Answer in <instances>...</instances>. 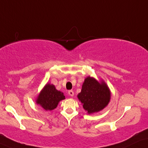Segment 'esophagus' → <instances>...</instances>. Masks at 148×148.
Listing matches in <instances>:
<instances>
[{"label":"esophagus","mask_w":148,"mask_h":148,"mask_svg":"<svg viewBox=\"0 0 148 148\" xmlns=\"http://www.w3.org/2000/svg\"><path fill=\"white\" fill-rule=\"evenodd\" d=\"M68 94L70 95V96H74V91H73L72 90H70L68 91Z\"/></svg>","instance_id":"esophagus-1"}]
</instances>
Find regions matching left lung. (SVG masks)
<instances>
[{"mask_svg":"<svg viewBox=\"0 0 148 148\" xmlns=\"http://www.w3.org/2000/svg\"><path fill=\"white\" fill-rule=\"evenodd\" d=\"M78 98L84 109L91 114L101 111L108 105L111 92L104 82L99 83L94 78L88 76L85 79Z\"/></svg>","mask_w":148,"mask_h":148,"instance_id":"obj_1","label":"left lung"}]
</instances>
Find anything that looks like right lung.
<instances>
[{"label":"right lung","mask_w":148,"mask_h":148,"mask_svg":"<svg viewBox=\"0 0 148 148\" xmlns=\"http://www.w3.org/2000/svg\"><path fill=\"white\" fill-rule=\"evenodd\" d=\"M64 99L63 93L57 90L55 85L47 83L37 97L36 103L40 104L46 111H52L57 108L61 100Z\"/></svg>","instance_id":"obj_1"}]
</instances>
